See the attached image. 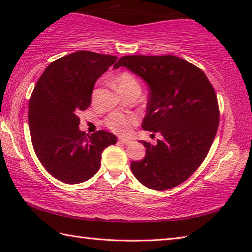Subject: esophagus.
<instances>
[{
  "mask_svg": "<svg viewBox=\"0 0 252 252\" xmlns=\"http://www.w3.org/2000/svg\"><path fill=\"white\" fill-rule=\"evenodd\" d=\"M118 140H119V142H121L123 144H130L132 142V140L126 139V138H122V136H120Z\"/></svg>",
  "mask_w": 252,
  "mask_h": 252,
  "instance_id": "obj_1",
  "label": "esophagus"
}]
</instances>
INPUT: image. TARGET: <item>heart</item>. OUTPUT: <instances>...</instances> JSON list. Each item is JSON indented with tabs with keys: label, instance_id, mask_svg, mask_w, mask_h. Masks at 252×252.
I'll use <instances>...</instances> for the list:
<instances>
[{
	"label": "heart",
	"instance_id": "obj_1",
	"mask_svg": "<svg viewBox=\"0 0 252 252\" xmlns=\"http://www.w3.org/2000/svg\"><path fill=\"white\" fill-rule=\"evenodd\" d=\"M116 85L119 91H123L129 88H140L138 80L134 75H132L129 72H123L118 76L116 80ZM96 96V90L92 93V101H94ZM138 122V117L135 114H123L119 112L111 113L110 116L105 118L104 125L111 131L116 133L126 134L131 131L132 126H134Z\"/></svg>",
	"mask_w": 252,
	"mask_h": 252
}]
</instances>
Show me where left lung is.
<instances>
[{
  "label": "left lung",
  "instance_id": "8db88e82",
  "mask_svg": "<svg viewBox=\"0 0 252 252\" xmlns=\"http://www.w3.org/2000/svg\"><path fill=\"white\" fill-rule=\"evenodd\" d=\"M120 66L148 83L142 129L162 136L157 144L140 141L146 157L131 162L132 172L149 189H171L192 176L210 150L219 125L215 89L202 70L174 55H126L113 67Z\"/></svg>",
  "mask_w": 252,
  "mask_h": 252
}]
</instances>
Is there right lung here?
<instances>
[{"instance_id":"add662e5","label":"right lung","mask_w":252,"mask_h":252,"mask_svg":"<svg viewBox=\"0 0 252 252\" xmlns=\"http://www.w3.org/2000/svg\"><path fill=\"white\" fill-rule=\"evenodd\" d=\"M117 59L78 51L53 61L35 84L29 102L30 134L42 165L60 181L89 180L99 171L102 151L117 143L106 131H80L78 117L90 106L96 80Z\"/></svg>"}]
</instances>
